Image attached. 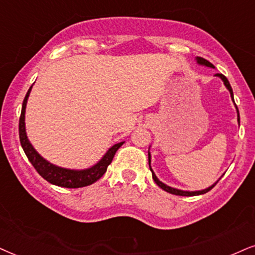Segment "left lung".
<instances>
[{"label": "left lung", "mask_w": 255, "mask_h": 255, "mask_svg": "<svg viewBox=\"0 0 255 255\" xmlns=\"http://www.w3.org/2000/svg\"><path fill=\"white\" fill-rule=\"evenodd\" d=\"M196 61H198V63H200V64H204V66H207V67H211V68H214L213 64H212L211 62H209V61L205 60V59H202V57H196ZM217 76L220 77V79L222 80V81H224L225 86H226V87H227V89L230 90L231 96H232V100H233V102H234V99H233V90H232V87H231V85H230V82H228L227 77L225 76V75H222V74H217ZM235 107H237V105H235ZM237 112H238V122H239V124H240V115H239V109H238V107H237ZM148 163H149V168H150V170H151V167H150V154H148ZM151 175H153V180H154V181H155V183H156L157 186L160 187V188H162L163 191L168 192V193H170V194H174V195H181V196H194V195H201V194H205V193H207V192L211 191V189L213 188V187H214L215 185H217V182H215L213 186L208 187V188L204 189V191H198V192L180 191V189L172 188V187L167 186V185H165V183L161 182L160 180L156 178L155 174L153 173V170H151Z\"/></svg>", "instance_id": "left-lung-1"}]
</instances>
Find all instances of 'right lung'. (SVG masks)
<instances>
[{
  "label": "right lung",
  "mask_w": 255,
  "mask_h": 255,
  "mask_svg": "<svg viewBox=\"0 0 255 255\" xmlns=\"http://www.w3.org/2000/svg\"><path fill=\"white\" fill-rule=\"evenodd\" d=\"M31 87L29 88L27 95H25V98L23 100V104H22L20 122H18L20 142H21L22 148H23L25 155L28 157V160L30 161L31 165H33L34 168L36 169V172L40 174L42 178L55 186L64 187V188H80V187L89 186L92 185V183H94L95 181H98V180L106 173L107 167L111 165L115 153H117L119 148L124 144V142L117 143L112 148H109V150L105 154V156L102 157L96 165L90 167L88 169L72 170V169L61 168V167H57L55 165H51V163L48 162L47 160H44L43 157H42L40 154L34 149V147L31 146L30 142H29L27 134H25L24 113H25V106H27L28 96L30 94Z\"/></svg>",
  "instance_id": "1"
}]
</instances>
